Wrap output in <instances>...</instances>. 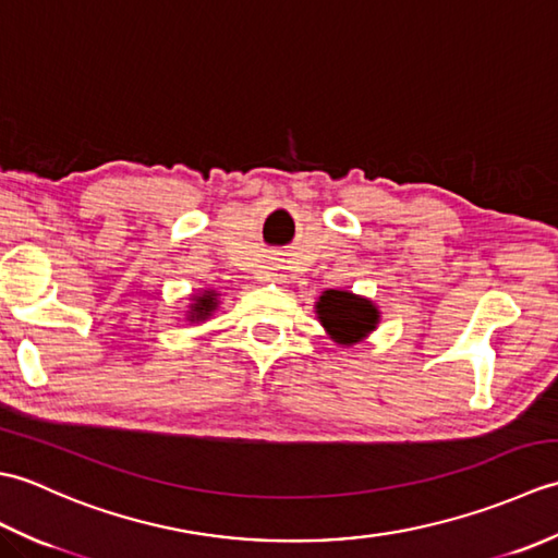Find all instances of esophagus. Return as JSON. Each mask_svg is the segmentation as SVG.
<instances>
[{
	"label": "esophagus",
	"mask_w": 558,
	"mask_h": 558,
	"mask_svg": "<svg viewBox=\"0 0 558 558\" xmlns=\"http://www.w3.org/2000/svg\"><path fill=\"white\" fill-rule=\"evenodd\" d=\"M270 278H272V280H278V272H270Z\"/></svg>",
	"instance_id": "obj_1"
}]
</instances>
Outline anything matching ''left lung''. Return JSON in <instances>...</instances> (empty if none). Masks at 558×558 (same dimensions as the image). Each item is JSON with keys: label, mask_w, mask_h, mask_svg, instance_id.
Listing matches in <instances>:
<instances>
[{"label": "left lung", "mask_w": 558, "mask_h": 558, "mask_svg": "<svg viewBox=\"0 0 558 558\" xmlns=\"http://www.w3.org/2000/svg\"><path fill=\"white\" fill-rule=\"evenodd\" d=\"M318 322L338 345H354L372 333L378 324V310L372 300L348 290H326L316 302Z\"/></svg>", "instance_id": "8db88e82"}]
</instances>
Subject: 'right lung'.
Segmentation results:
<instances>
[{"label":"right lung","mask_w":558,"mask_h":558,"mask_svg":"<svg viewBox=\"0 0 558 558\" xmlns=\"http://www.w3.org/2000/svg\"><path fill=\"white\" fill-rule=\"evenodd\" d=\"M218 306V294L213 290H204V294H196L194 298V304L189 306L186 312V318L189 322H206V318L213 314V310Z\"/></svg>","instance_id":"1"}]
</instances>
